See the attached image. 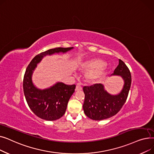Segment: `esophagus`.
<instances>
[{
	"label": "esophagus",
	"mask_w": 154,
	"mask_h": 154,
	"mask_svg": "<svg viewBox=\"0 0 154 154\" xmlns=\"http://www.w3.org/2000/svg\"><path fill=\"white\" fill-rule=\"evenodd\" d=\"M82 89V87L81 86V84H80V83H78L76 85V87H75V91H80Z\"/></svg>",
	"instance_id": "esophagus-1"
}]
</instances>
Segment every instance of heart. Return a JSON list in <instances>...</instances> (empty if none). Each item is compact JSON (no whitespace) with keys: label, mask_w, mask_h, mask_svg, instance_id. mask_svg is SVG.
<instances>
[{"label":"heart","mask_w":154,"mask_h":154,"mask_svg":"<svg viewBox=\"0 0 154 154\" xmlns=\"http://www.w3.org/2000/svg\"><path fill=\"white\" fill-rule=\"evenodd\" d=\"M105 62L100 59H92L84 62L81 67L84 70H89L87 78L92 81L100 79L105 74Z\"/></svg>","instance_id":"1"}]
</instances>
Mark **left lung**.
Segmentation results:
<instances>
[{
  "label": "left lung",
  "instance_id": "obj_1",
  "mask_svg": "<svg viewBox=\"0 0 154 154\" xmlns=\"http://www.w3.org/2000/svg\"><path fill=\"white\" fill-rule=\"evenodd\" d=\"M111 75L120 76L124 81L122 91L117 95L108 93L101 84L84 87L85 100L83 109L88 118L95 120L110 118L117 114L125 103L131 85L130 70L125 63L119 59L118 66Z\"/></svg>",
  "mask_w": 154,
  "mask_h": 154
}]
</instances>
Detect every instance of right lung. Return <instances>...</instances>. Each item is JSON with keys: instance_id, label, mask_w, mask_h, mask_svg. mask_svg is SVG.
Segmentation results:
<instances>
[{"instance_id": "1", "label": "right lung", "mask_w": 154, "mask_h": 154, "mask_svg": "<svg viewBox=\"0 0 154 154\" xmlns=\"http://www.w3.org/2000/svg\"><path fill=\"white\" fill-rule=\"evenodd\" d=\"M74 47H58L43 52L31 60L27 66L23 80V93L31 110L39 118L45 120H55L62 117L66 112L68 102L75 92V85H66L57 82L45 89L36 87L32 82V74L37 64L46 55L66 53Z\"/></svg>"}]
</instances>
